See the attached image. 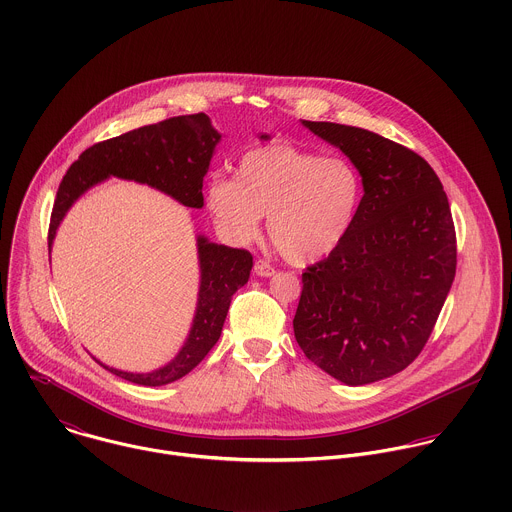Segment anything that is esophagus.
<instances>
[{
    "label": "esophagus",
    "instance_id": "obj_1",
    "mask_svg": "<svg viewBox=\"0 0 512 512\" xmlns=\"http://www.w3.org/2000/svg\"><path fill=\"white\" fill-rule=\"evenodd\" d=\"M255 273L259 275V277H271L273 273H275V267L273 265H269L267 261H263V259H259V261H255Z\"/></svg>",
    "mask_w": 512,
    "mask_h": 512
}]
</instances>
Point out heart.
<instances>
[{"mask_svg":"<svg viewBox=\"0 0 512 512\" xmlns=\"http://www.w3.org/2000/svg\"><path fill=\"white\" fill-rule=\"evenodd\" d=\"M363 193L361 173L347 159L271 143L241 155L235 181L213 177L205 203L219 233L231 243L253 241L267 215L277 251L293 263H311L335 251L349 235Z\"/></svg>","mask_w":512,"mask_h":512,"instance_id":"1","label":"heart"}]
</instances>
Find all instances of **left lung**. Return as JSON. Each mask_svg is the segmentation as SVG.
Returning a JSON list of instances; mask_svg holds the SVG:
<instances>
[{
	"label": "left lung",
	"instance_id": "8db88e82",
	"mask_svg": "<svg viewBox=\"0 0 512 512\" xmlns=\"http://www.w3.org/2000/svg\"><path fill=\"white\" fill-rule=\"evenodd\" d=\"M303 125L353 161L365 195L343 243L303 273L295 339L337 381L369 385L407 369L435 329L457 271L449 199L405 145L341 123Z\"/></svg>",
	"mask_w": 512,
	"mask_h": 512
}]
</instances>
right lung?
Here are the masks:
<instances>
[{
    "label": "right lung",
    "mask_w": 512,
    "mask_h": 512,
    "mask_svg": "<svg viewBox=\"0 0 512 512\" xmlns=\"http://www.w3.org/2000/svg\"><path fill=\"white\" fill-rule=\"evenodd\" d=\"M263 139L267 135H261ZM221 135L205 113L179 115L145 125L85 149L59 183L51 211L47 245L67 209L95 183L107 177L147 183L185 207H203V177ZM201 285L189 337L177 357L151 373H127L105 367L113 375L143 387H161L193 371L221 337L231 297L249 281L253 257L245 249L209 243L197 237Z\"/></svg>",
    "instance_id": "obj_1"
}]
</instances>
